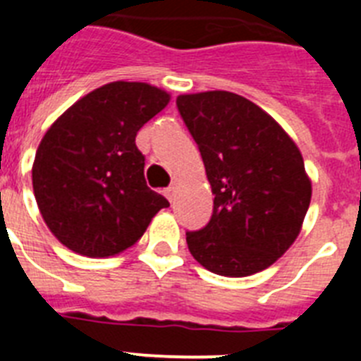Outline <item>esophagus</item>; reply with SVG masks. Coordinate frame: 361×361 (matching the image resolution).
Listing matches in <instances>:
<instances>
[{"label": "esophagus", "mask_w": 361, "mask_h": 361, "mask_svg": "<svg viewBox=\"0 0 361 361\" xmlns=\"http://www.w3.org/2000/svg\"><path fill=\"white\" fill-rule=\"evenodd\" d=\"M164 195H166V199L170 200V202H173L175 195H177V184H171V186L166 188Z\"/></svg>", "instance_id": "34e87169"}]
</instances>
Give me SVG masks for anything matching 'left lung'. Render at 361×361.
Here are the masks:
<instances>
[{"mask_svg": "<svg viewBox=\"0 0 361 361\" xmlns=\"http://www.w3.org/2000/svg\"><path fill=\"white\" fill-rule=\"evenodd\" d=\"M177 108L215 195L208 224L186 233L188 250L215 275L266 269L296 240L311 202L298 146L269 114L233 92L183 94Z\"/></svg>", "mask_w": 361, "mask_h": 361, "instance_id": "left-lung-1", "label": "left lung"}]
</instances>
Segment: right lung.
<instances>
[{
  "label": "right lung",
  "instance_id": "right-lung-1",
  "mask_svg": "<svg viewBox=\"0 0 361 361\" xmlns=\"http://www.w3.org/2000/svg\"><path fill=\"white\" fill-rule=\"evenodd\" d=\"M170 94L148 82L114 81L73 103L47 130L32 166L37 208L73 253L104 258L142 237L170 202L146 186L137 132Z\"/></svg>",
  "mask_w": 361,
  "mask_h": 361
}]
</instances>
